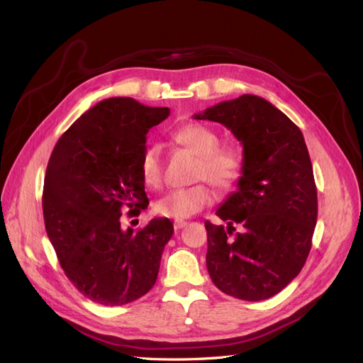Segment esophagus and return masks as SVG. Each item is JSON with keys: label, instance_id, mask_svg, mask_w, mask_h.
<instances>
[{"label": "esophagus", "instance_id": "obj_1", "mask_svg": "<svg viewBox=\"0 0 363 363\" xmlns=\"http://www.w3.org/2000/svg\"><path fill=\"white\" fill-rule=\"evenodd\" d=\"M173 226H174V229H176V230H179V229H182V228H186V226H187V221H184V220H176V221L173 223Z\"/></svg>", "mask_w": 363, "mask_h": 363}]
</instances>
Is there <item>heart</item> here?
<instances>
[{"label": "heart", "instance_id": "obj_1", "mask_svg": "<svg viewBox=\"0 0 363 363\" xmlns=\"http://www.w3.org/2000/svg\"><path fill=\"white\" fill-rule=\"evenodd\" d=\"M173 140L195 152L198 164L195 179H207L218 189L234 187L242 177L245 157L240 146L220 145V134L206 125H186L173 133ZM140 176L146 187L159 189L164 179L162 154L157 145H150L140 157ZM213 203V191L207 184L177 189L157 199L154 212L160 217L189 218Z\"/></svg>", "mask_w": 363, "mask_h": 363}]
</instances>
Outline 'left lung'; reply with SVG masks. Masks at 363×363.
<instances>
[{
    "label": "left lung",
    "instance_id": "1",
    "mask_svg": "<svg viewBox=\"0 0 363 363\" xmlns=\"http://www.w3.org/2000/svg\"><path fill=\"white\" fill-rule=\"evenodd\" d=\"M194 118L226 126L245 157L237 190L217 209L228 226L204 223L207 272L226 295L272 298L303 269L317 225V187L303 133L256 95L221 101Z\"/></svg>",
    "mask_w": 363,
    "mask_h": 363
}]
</instances>
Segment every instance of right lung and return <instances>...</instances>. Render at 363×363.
Returning <instances> with one entry per match:
<instances>
[{"mask_svg": "<svg viewBox=\"0 0 363 363\" xmlns=\"http://www.w3.org/2000/svg\"><path fill=\"white\" fill-rule=\"evenodd\" d=\"M168 115L133 98L103 99L65 130L46 167V234L68 279L98 304L133 303L156 284L173 223L152 218L134 233L120 217L148 207L140 157Z\"/></svg>", "mask_w": 363, "mask_h": 363, "instance_id": "1", "label": "right lung"}]
</instances>
